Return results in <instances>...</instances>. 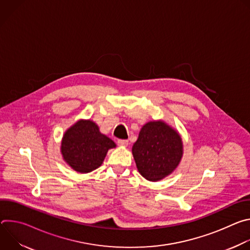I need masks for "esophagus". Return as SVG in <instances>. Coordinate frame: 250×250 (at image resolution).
Masks as SVG:
<instances>
[{
	"mask_svg": "<svg viewBox=\"0 0 250 250\" xmlns=\"http://www.w3.org/2000/svg\"><path fill=\"white\" fill-rule=\"evenodd\" d=\"M118 145L120 146H126L128 145V140H126V139H119L118 140Z\"/></svg>",
	"mask_w": 250,
	"mask_h": 250,
	"instance_id": "1",
	"label": "esophagus"
}]
</instances>
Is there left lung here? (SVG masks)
Here are the masks:
<instances>
[{"instance_id":"1","label":"left lung","mask_w":250,"mask_h":250,"mask_svg":"<svg viewBox=\"0 0 250 250\" xmlns=\"http://www.w3.org/2000/svg\"><path fill=\"white\" fill-rule=\"evenodd\" d=\"M182 153L181 137L163 122L146 124L132 146L137 170L149 181L161 180L172 173Z\"/></svg>"}]
</instances>
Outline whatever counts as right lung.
I'll list each match as a JSON object with an SVG mask.
<instances>
[{"mask_svg":"<svg viewBox=\"0 0 250 250\" xmlns=\"http://www.w3.org/2000/svg\"><path fill=\"white\" fill-rule=\"evenodd\" d=\"M114 147L115 142L102 134L95 123L80 121L63 135L61 152L75 171L88 173L101 166L106 152Z\"/></svg>","mask_w":250,"mask_h":250,"instance_id":"add662e5","label":"right lung"}]
</instances>
